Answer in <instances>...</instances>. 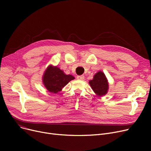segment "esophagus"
I'll return each mask as SVG.
<instances>
[{
    "mask_svg": "<svg viewBox=\"0 0 151 151\" xmlns=\"http://www.w3.org/2000/svg\"><path fill=\"white\" fill-rule=\"evenodd\" d=\"M76 78H77V80H84V75L78 76L76 77Z\"/></svg>",
    "mask_w": 151,
    "mask_h": 151,
    "instance_id": "34e87169",
    "label": "esophagus"
}]
</instances>
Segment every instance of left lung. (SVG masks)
<instances>
[{
	"label": "left lung",
	"mask_w": 151,
	"mask_h": 151,
	"mask_svg": "<svg viewBox=\"0 0 151 151\" xmlns=\"http://www.w3.org/2000/svg\"><path fill=\"white\" fill-rule=\"evenodd\" d=\"M92 89L97 96L103 97L108 93L109 83L105 73L99 71L93 75L92 80L89 81Z\"/></svg>",
	"instance_id": "8db88e82"
}]
</instances>
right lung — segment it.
I'll list each match as a JSON object with an SVG mask.
<instances>
[{
  "instance_id": "1",
  "label": "right lung",
  "mask_w": 151,
  "mask_h": 151,
  "mask_svg": "<svg viewBox=\"0 0 151 151\" xmlns=\"http://www.w3.org/2000/svg\"><path fill=\"white\" fill-rule=\"evenodd\" d=\"M75 79L71 75H66L58 66L49 65L45 70L42 82L45 88L50 92L56 93L62 91L70 81Z\"/></svg>"
}]
</instances>
